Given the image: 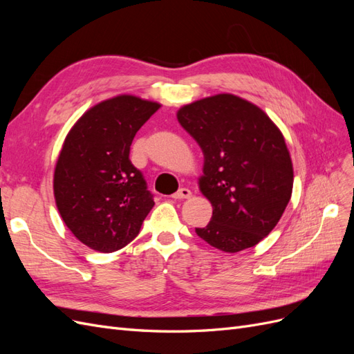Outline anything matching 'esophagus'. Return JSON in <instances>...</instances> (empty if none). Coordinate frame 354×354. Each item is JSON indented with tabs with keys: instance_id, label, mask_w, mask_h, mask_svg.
<instances>
[{
	"instance_id": "34e87169",
	"label": "esophagus",
	"mask_w": 354,
	"mask_h": 354,
	"mask_svg": "<svg viewBox=\"0 0 354 354\" xmlns=\"http://www.w3.org/2000/svg\"><path fill=\"white\" fill-rule=\"evenodd\" d=\"M190 196H192V192L186 187H181L180 190L176 192L174 195H171V198H173V199H187Z\"/></svg>"
}]
</instances>
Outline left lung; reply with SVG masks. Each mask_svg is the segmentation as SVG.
Segmentation results:
<instances>
[{
  "instance_id": "8db88e82",
  "label": "left lung",
  "mask_w": 354,
  "mask_h": 354,
  "mask_svg": "<svg viewBox=\"0 0 354 354\" xmlns=\"http://www.w3.org/2000/svg\"><path fill=\"white\" fill-rule=\"evenodd\" d=\"M177 120L203 153L198 185L212 217L198 236L230 254L251 248L274 229L292 195L282 131L259 106L229 93L181 106Z\"/></svg>"
}]
</instances>
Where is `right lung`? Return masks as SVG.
<instances>
[{"label":"right lung","instance_id":"1","mask_svg":"<svg viewBox=\"0 0 354 354\" xmlns=\"http://www.w3.org/2000/svg\"><path fill=\"white\" fill-rule=\"evenodd\" d=\"M159 108L133 94L115 95L85 112L63 142L53 177L56 205L73 236L94 251L124 248L155 205L130 146Z\"/></svg>","mask_w":354,"mask_h":354}]
</instances>
